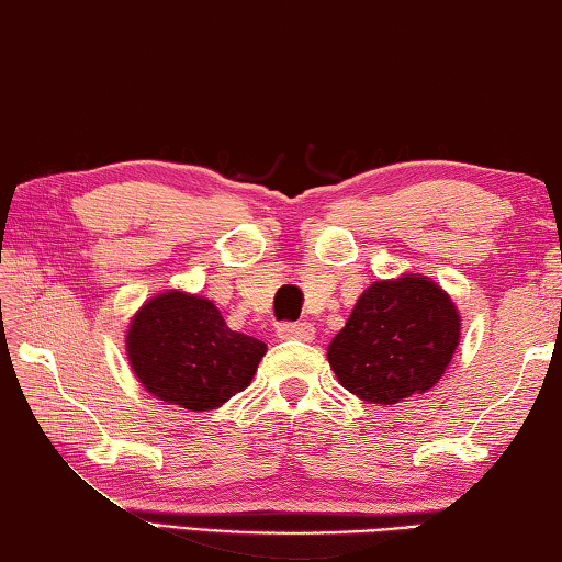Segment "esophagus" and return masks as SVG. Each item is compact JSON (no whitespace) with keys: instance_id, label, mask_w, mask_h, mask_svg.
<instances>
[{"instance_id":"1","label":"esophagus","mask_w":562,"mask_h":562,"mask_svg":"<svg viewBox=\"0 0 562 562\" xmlns=\"http://www.w3.org/2000/svg\"><path fill=\"white\" fill-rule=\"evenodd\" d=\"M276 334H279L281 341H314L316 330L303 321V324H281L276 328Z\"/></svg>"}]
</instances>
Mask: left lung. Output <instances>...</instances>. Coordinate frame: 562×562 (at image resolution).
I'll return each mask as SVG.
<instances>
[{
	"instance_id": "left-lung-1",
	"label": "left lung",
	"mask_w": 562,
	"mask_h": 562,
	"mask_svg": "<svg viewBox=\"0 0 562 562\" xmlns=\"http://www.w3.org/2000/svg\"><path fill=\"white\" fill-rule=\"evenodd\" d=\"M458 338L461 318L448 293L411 273L363 291L328 346V363L346 391L393 406L434 389Z\"/></svg>"
}]
</instances>
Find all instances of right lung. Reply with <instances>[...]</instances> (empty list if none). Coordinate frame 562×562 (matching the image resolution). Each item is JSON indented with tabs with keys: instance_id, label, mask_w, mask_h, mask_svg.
<instances>
[{
	"instance_id": "add662e5",
	"label": "right lung",
	"mask_w": 562,
	"mask_h": 562,
	"mask_svg": "<svg viewBox=\"0 0 562 562\" xmlns=\"http://www.w3.org/2000/svg\"><path fill=\"white\" fill-rule=\"evenodd\" d=\"M136 379L156 398L214 411L251 383L266 344L226 326L214 303L181 291L159 293L126 336Z\"/></svg>"
}]
</instances>
